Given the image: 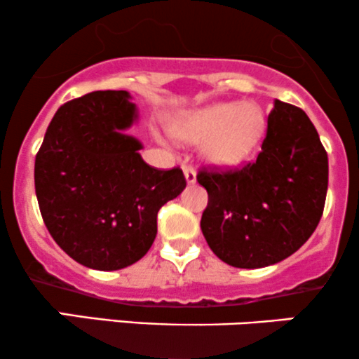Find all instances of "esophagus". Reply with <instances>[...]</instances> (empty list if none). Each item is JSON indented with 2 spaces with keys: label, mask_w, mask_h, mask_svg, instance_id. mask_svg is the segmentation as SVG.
<instances>
[{
  "label": "esophagus",
  "mask_w": 359,
  "mask_h": 359,
  "mask_svg": "<svg viewBox=\"0 0 359 359\" xmlns=\"http://www.w3.org/2000/svg\"><path fill=\"white\" fill-rule=\"evenodd\" d=\"M184 175H185V180H187V184L196 182V170H194V167L185 165L184 167Z\"/></svg>",
  "instance_id": "obj_1"
}]
</instances>
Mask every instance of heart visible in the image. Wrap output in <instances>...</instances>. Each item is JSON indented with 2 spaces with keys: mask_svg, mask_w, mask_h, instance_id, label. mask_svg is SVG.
Here are the masks:
<instances>
[{
  "mask_svg": "<svg viewBox=\"0 0 359 359\" xmlns=\"http://www.w3.org/2000/svg\"><path fill=\"white\" fill-rule=\"evenodd\" d=\"M172 131L184 142H204L203 156L209 165L236 168L265 138L266 116L255 102H216L185 114Z\"/></svg>",
  "mask_w": 359,
  "mask_h": 359,
  "instance_id": "obj_1",
  "label": "heart"
}]
</instances>
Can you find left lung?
Here are the masks:
<instances>
[{"label":"left lung","mask_w":359,"mask_h":359,"mask_svg":"<svg viewBox=\"0 0 359 359\" xmlns=\"http://www.w3.org/2000/svg\"><path fill=\"white\" fill-rule=\"evenodd\" d=\"M327 175V154L311 119L275 100L255 162L197 174L209 197L201 219L209 248L236 269H263L290 257L319 224Z\"/></svg>","instance_id":"obj_1"}]
</instances>
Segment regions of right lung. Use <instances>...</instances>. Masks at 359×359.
Masks as SVG:
<instances>
[{
	"instance_id": "1",
	"label": "right lung",
	"mask_w": 359,
	"mask_h": 359,
	"mask_svg": "<svg viewBox=\"0 0 359 359\" xmlns=\"http://www.w3.org/2000/svg\"><path fill=\"white\" fill-rule=\"evenodd\" d=\"M126 90H94L57 109L35 156V192L48 233L88 269L133 265L156 236V214L185 189L179 167L143 162L128 137L137 106Z\"/></svg>"
}]
</instances>
